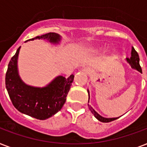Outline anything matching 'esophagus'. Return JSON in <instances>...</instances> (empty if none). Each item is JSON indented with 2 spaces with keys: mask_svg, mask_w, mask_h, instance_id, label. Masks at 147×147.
Here are the masks:
<instances>
[{
  "mask_svg": "<svg viewBox=\"0 0 147 147\" xmlns=\"http://www.w3.org/2000/svg\"><path fill=\"white\" fill-rule=\"evenodd\" d=\"M82 71H83V72H84V73H85V74H89L90 70L88 69V68H85V69H83Z\"/></svg>",
  "mask_w": 147,
  "mask_h": 147,
  "instance_id": "obj_1",
  "label": "esophagus"
}]
</instances>
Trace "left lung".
<instances>
[{"label": "left lung", "instance_id": "8db88e82", "mask_svg": "<svg viewBox=\"0 0 147 147\" xmlns=\"http://www.w3.org/2000/svg\"><path fill=\"white\" fill-rule=\"evenodd\" d=\"M127 61L129 64L130 65L131 68L134 69H136L138 71H140V73H142V69L140 65V58L139 55L137 52L134 49V47H132V50H131V56L130 58H127ZM88 102H89V91L88 90ZM88 105V107H89L90 111L92 112V114H94V116L98 119V121H100V122H103V123H108V122H111V121H113L116 119L119 118V117H113V118H106V117H104L100 116V114H98L95 111H94L92 107H91V105Z\"/></svg>", "mask_w": 147, "mask_h": 147}]
</instances>
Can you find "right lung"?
<instances>
[{
	"label": "right lung",
	"mask_w": 147,
	"mask_h": 147,
	"mask_svg": "<svg viewBox=\"0 0 147 147\" xmlns=\"http://www.w3.org/2000/svg\"><path fill=\"white\" fill-rule=\"evenodd\" d=\"M47 40L52 43H59L61 36L58 33H49L36 36L33 40ZM20 47L11 58L5 77L6 88L16 109L26 115L46 120L62 109L67 94L73 82L74 76L68 78L58 76L46 87L37 88L25 84L21 80L17 69V59Z\"/></svg>",
	"instance_id": "obj_1"
}]
</instances>
